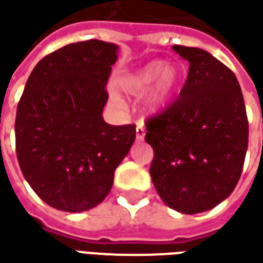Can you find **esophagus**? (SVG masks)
<instances>
[{
	"label": "esophagus",
	"mask_w": 263,
	"mask_h": 263,
	"mask_svg": "<svg viewBox=\"0 0 263 263\" xmlns=\"http://www.w3.org/2000/svg\"><path fill=\"white\" fill-rule=\"evenodd\" d=\"M145 137V126L142 124H138L137 125V139L138 141H142Z\"/></svg>",
	"instance_id": "obj_1"
}]
</instances>
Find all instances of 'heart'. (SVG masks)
<instances>
[{
    "label": "heart",
    "mask_w": 263,
    "mask_h": 263,
    "mask_svg": "<svg viewBox=\"0 0 263 263\" xmlns=\"http://www.w3.org/2000/svg\"><path fill=\"white\" fill-rule=\"evenodd\" d=\"M178 81H179L178 68H163L162 62H151L137 72L121 78L119 87L128 95L137 97V95L145 92L155 82L154 88L151 89V92L146 97L145 105H146V109H149L151 112H157L165 106L171 93L174 92ZM112 100L114 102L121 104L118 95H114Z\"/></svg>",
    "instance_id": "heart-1"
}]
</instances>
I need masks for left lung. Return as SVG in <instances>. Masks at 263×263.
<instances>
[{
    "mask_svg": "<svg viewBox=\"0 0 263 263\" xmlns=\"http://www.w3.org/2000/svg\"><path fill=\"white\" fill-rule=\"evenodd\" d=\"M189 62L179 97L146 119L149 174L170 208L199 214L232 194L248 149V117L235 74L208 51L174 45Z\"/></svg>",
    "mask_w": 263,
    "mask_h": 263,
    "instance_id": "left-lung-1",
    "label": "left lung"
}]
</instances>
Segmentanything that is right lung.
<instances>
[{
  "label": "right lung",
  "mask_w": 263,
  "mask_h": 263,
  "mask_svg": "<svg viewBox=\"0 0 263 263\" xmlns=\"http://www.w3.org/2000/svg\"><path fill=\"white\" fill-rule=\"evenodd\" d=\"M118 45L68 44L38 62L16 106L15 149L24 178L45 203L82 212L104 201L135 141V125L102 118Z\"/></svg>",
  "instance_id": "1"
}]
</instances>
